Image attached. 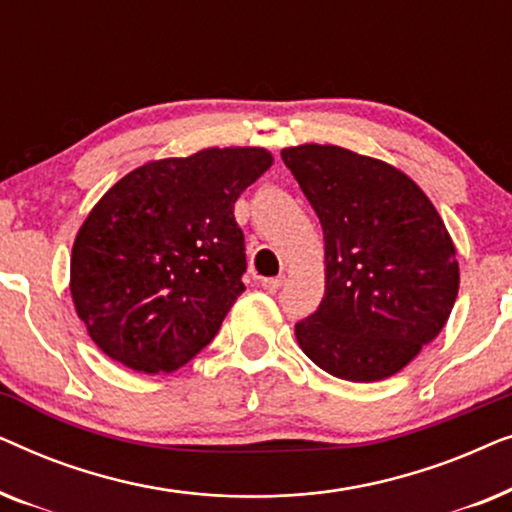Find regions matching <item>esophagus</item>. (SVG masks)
Listing matches in <instances>:
<instances>
[{
  "label": "esophagus",
  "instance_id": "obj_1",
  "mask_svg": "<svg viewBox=\"0 0 512 512\" xmlns=\"http://www.w3.org/2000/svg\"><path fill=\"white\" fill-rule=\"evenodd\" d=\"M282 284H284V277H268V279H263V282H261V286H263L265 291L282 289Z\"/></svg>",
  "mask_w": 512,
  "mask_h": 512
}]
</instances>
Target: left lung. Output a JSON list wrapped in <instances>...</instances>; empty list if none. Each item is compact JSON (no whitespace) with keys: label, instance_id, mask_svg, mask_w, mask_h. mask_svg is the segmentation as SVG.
I'll return each mask as SVG.
<instances>
[{"label":"left lung","instance_id":"1","mask_svg":"<svg viewBox=\"0 0 512 512\" xmlns=\"http://www.w3.org/2000/svg\"><path fill=\"white\" fill-rule=\"evenodd\" d=\"M282 158L324 228L326 293L296 324L321 370L380 382L443 331L459 293L457 249L438 209L398 167L333 144Z\"/></svg>","mask_w":512,"mask_h":512}]
</instances>
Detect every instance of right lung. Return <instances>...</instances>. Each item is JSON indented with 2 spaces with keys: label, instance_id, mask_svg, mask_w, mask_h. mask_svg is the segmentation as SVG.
Masks as SVG:
<instances>
[{
  "label": "right lung",
  "instance_id": "1",
  "mask_svg": "<svg viewBox=\"0 0 512 512\" xmlns=\"http://www.w3.org/2000/svg\"><path fill=\"white\" fill-rule=\"evenodd\" d=\"M275 163L261 146H209L118 179L74 237L69 293L90 340L137 373L186 366L244 291L235 200Z\"/></svg>",
  "mask_w": 512,
  "mask_h": 512
}]
</instances>
